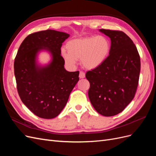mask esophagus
I'll use <instances>...</instances> for the list:
<instances>
[{"mask_svg": "<svg viewBox=\"0 0 156 156\" xmlns=\"http://www.w3.org/2000/svg\"><path fill=\"white\" fill-rule=\"evenodd\" d=\"M84 77H85V73L82 72V71H81V72H79V78L83 79V78H84Z\"/></svg>", "mask_w": 156, "mask_h": 156, "instance_id": "obj_1", "label": "esophagus"}]
</instances>
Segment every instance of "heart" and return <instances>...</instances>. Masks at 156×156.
<instances>
[{
  "instance_id": "heart-1",
  "label": "heart",
  "mask_w": 156,
  "mask_h": 156,
  "mask_svg": "<svg viewBox=\"0 0 156 156\" xmlns=\"http://www.w3.org/2000/svg\"><path fill=\"white\" fill-rule=\"evenodd\" d=\"M68 51L62 49L61 53L65 62L75 66L77 60L81 59L82 64L87 69L100 66L109 54L111 44L103 36H91L69 41L66 44Z\"/></svg>"
}]
</instances>
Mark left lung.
Wrapping results in <instances>:
<instances>
[{
    "instance_id": "obj_1",
    "label": "left lung",
    "mask_w": 156,
    "mask_h": 156,
    "mask_svg": "<svg viewBox=\"0 0 156 156\" xmlns=\"http://www.w3.org/2000/svg\"><path fill=\"white\" fill-rule=\"evenodd\" d=\"M111 41L109 55L100 66L88 71V97L96 111L105 116L121 112L133 100L139 84L140 60L124 32L100 29Z\"/></svg>"
}]
</instances>
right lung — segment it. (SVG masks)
<instances>
[{
    "mask_svg": "<svg viewBox=\"0 0 156 156\" xmlns=\"http://www.w3.org/2000/svg\"><path fill=\"white\" fill-rule=\"evenodd\" d=\"M65 32L46 30L34 32L23 40L14 61L17 89L22 102L35 115L51 119L57 116L79 81V72L64 69L61 56L62 43L69 37ZM49 51L52 62L40 67L35 63L37 52Z\"/></svg>",
    "mask_w": 156,
    "mask_h": 156,
    "instance_id": "obj_1",
    "label": "right lung"
}]
</instances>
